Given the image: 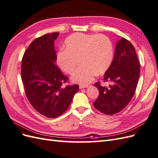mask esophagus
<instances>
[{
    "label": "esophagus",
    "mask_w": 158,
    "mask_h": 158,
    "mask_svg": "<svg viewBox=\"0 0 158 158\" xmlns=\"http://www.w3.org/2000/svg\"><path fill=\"white\" fill-rule=\"evenodd\" d=\"M89 85H80L79 89H83V88H87Z\"/></svg>",
    "instance_id": "esophagus-1"
}]
</instances>
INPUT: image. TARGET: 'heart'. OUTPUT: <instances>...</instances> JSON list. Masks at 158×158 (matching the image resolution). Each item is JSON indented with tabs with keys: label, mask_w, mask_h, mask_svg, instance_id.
Returning a JSON list of instances; mask_svg holds the SVG:
<instances>
[{
	"label": "heart",
	"mask_w": 158,
	"mask_h": 158,
	"mask_svg": "<svg viewBox=\"0 0 158 158\" xmlns=\"http://www.w3.org/2000/svg\"><path fill=\"white\" fill-rule=\"evenodd\" d=\"M64 50H60L56 54V64L63 71L71 74L79 59L81 66L73 74L71 80L81 85L89 83L96 73L106 72L114 56L111 40L103 35L73 34L64 40Z\"/></svg>",
	"instance_id": "obj_1"
}]
</instances>
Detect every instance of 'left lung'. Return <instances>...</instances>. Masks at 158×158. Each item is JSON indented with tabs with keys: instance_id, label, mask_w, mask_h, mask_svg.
<instances>
[{
	"instance_id": "8db88e82",
	"label": "left lung",
	"mask_w": 158,
	"mask_h": 158,
	"mask_svg": "<svg viewBox=\"0 0 158 158\" xmlns=\"http://www.w3.org/2000/svg\"><path fill=\"white\" fill-rule=\"evenodd\" d=\"M114 60L104 74L108 87L95 83L99 96L95 108L106 115H114L126 107L135 94L140 73V63L133 44L125 38L118 42Z\"/></svg>"
}]
</instances>
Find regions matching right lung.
Wrapping results in <instances>:
<instances>
[{"label":"right lung","instance_id":"right-lung-1","mask_svg":"<svg viewBox=\"0 0 158 158\" xmlns=\"http://www.w3.org/2000/svg\"><path fill=\"white\" fill-rule=\"evenodd\" d=\"M59 33L35 39L25 51L21 63V79L27 98L35 110L49 118L65 111L79 91L78 85H63L68 77L56 65L55 40Z\"/></svg>","mask_w":158,"mask_h":158}]
</instances>
